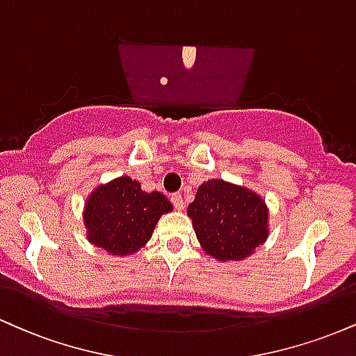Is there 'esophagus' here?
Segmentation results:
<instances>
[{"mask_svg":"<svg viewBox=\"0 0 356 356\" xmlns=\"http://www.w3.org/2000/svg\"><path fill=\"white\" fill-rule=\"evenodd\" d=\"M170 202L174 204V207L177 209V211H182L184 207H186V204H184V199L181 194H172L170 195Z\"/></svg>","mask_w":356,"mask_h":356,"instance_id":"34e87169","label":"esophagus"}]
</instances>
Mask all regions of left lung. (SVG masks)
<instances>
[{
    "mask_svg": "<svg viewBox=\"0 0 356 356\" xmlns=\"http://www.w3.org/2000/svg\"><path fill=\"white\" fill-rule=\"evenodd\" d=\"M197 241L220 262L243 260L268 237L265 200L247 187L222 179L204 182L187 207Z\"/></svg>",
    "mask_w": 356,
    "mask_h": 356,
    "instance_id": "left-lung-1",
    "label": "left lung"
}]
</instances>
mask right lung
I'll return each mask as SVG.
<instances>
[{
	"label": "right lung",
	"mask_w": 356,
	"mask_h": 356,
	"mask_svg": "<svg viewBox=\"0 0 356 356\" xmlns=\"http://www.w3.org/2000/svg\"><path fill=\"white\" fill-rule=\"evenodd\" d=\"M172 204L161 192H144L129 175L96 187L84 205L88 241L111 255H132L140 250Z\"/></svg>",
	"instance_id": "1"
}]
</instances>
